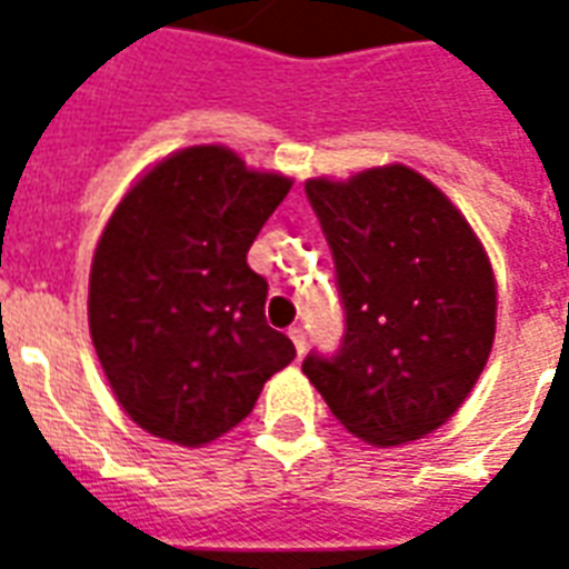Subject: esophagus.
<instances>
[{"instance_id":"34e87169","label":"esophagus","mask_w":569,"mask_h":569,"mask_svg":"<svg viewBox=\"0 0 569 569\" xmlns=\"http://www.w3.org/2000/svg\"><path fill=\"white\" fill-rule=\"evenodd\" d=\"M288 336L290 342H293V348H297V355H302V351H306V333H302V327H290Z\"/></svg>"}]
</instances>
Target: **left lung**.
<instances>
[{
    "mask_svg": "<svg viewBox=\"0 0 569 569\" xmlns=\"http://www.w3.org/2000/svg\"><path fill=\"white\" fill-rule=\"evenodd\" d=\"M306 193L333 251L346 339L302 372L336 421L388 449L442 427L482 376L497 327L485 244L442 190L403 163Z\"/></svg>",
    "mask_w": 569,
    "mask_h": 569,
    "instance_id": "left-lung-1",
    "label": "left lung"
}]
</instances>
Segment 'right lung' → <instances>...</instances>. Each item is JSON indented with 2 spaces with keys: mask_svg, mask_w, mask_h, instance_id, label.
<instances>
[{
  "mask_svg": "<svg viewBox=\"0 0 569 569\" xmlns=\"http://www.w3.org/2000/svg\"><path fill=\"white\" fill-rule=\"evenodd\" d=\"M290 184L223 144H193L153 163L111 211L87 321L120 409L153 437L188 449L223 437L297 358L267 325V279L244 260Z\"/></svg>",
  "mask_w": 569,
  "mask_h": 569,
  "instance_id": "1",
  "label": "right lung"
}]
</instances>
